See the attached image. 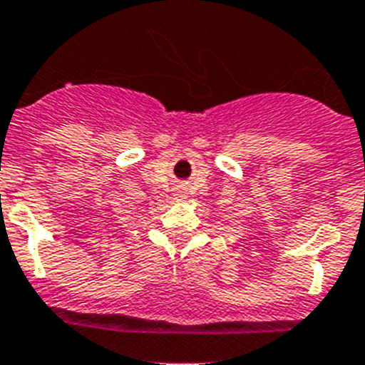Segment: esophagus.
I'll list each match as a JSON object with an SVG mask.
<instances>
[{"label": "esophagus", "instance_id": "34e87169", "mask_svg": "<svg viewBox=\"0 0 365 365\" xmlns=\"http://www.w3.org/2000/svg\"><path fill=\"white\" fill-rule=\"evenodd\" d=\"M178 195H180V197H183V189H178Z\"/></svg>", "mask_w": 365, "mask_h": 365}]
</instances>
